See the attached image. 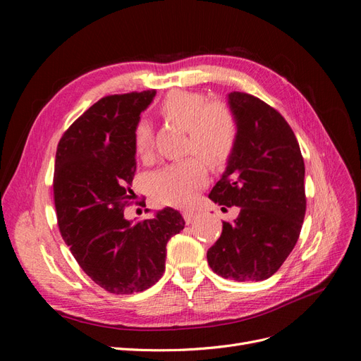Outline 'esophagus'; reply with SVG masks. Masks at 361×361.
Wrapping results in <instances>:
<instances>
[{"mask_svg":"<svg viewBox=\"0 0 361 361\" xmlns=\"http://www.w3.org/2000/svg\"><path fill=\"white\" fill-rule=\"evenodd\" d=\"M182 215H183V220L187 221V224H191L195 220V218H197V214L192 212V211H187V212H183Z\"/></svg>","mask_w":361,"mask_h":361,"instance_id":"obj_1","label":"esophagus"}]
</instances>
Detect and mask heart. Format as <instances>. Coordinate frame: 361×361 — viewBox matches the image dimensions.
Wrapping results in <instances>:
<instances>
[{
  "instance_id": "b5f03b06",
  "label": "heart",
  "mask_w": 361,
  "mask_h": 361,
  "mask_svg": "<svg viewBox=\"0 0 361 361\" xmlns=\"http://www.w3.org/2000/svg\"><path fill=\"white\" fill-rule=\"evenodd\" d=\"M169 122L187 130L185 152L200 157L207 166L220 169L232 157L238 138V120L231 108L221 102H209L203 93L176 90L167 94L159 106ZM152 129L140 120L133 130L135 155L147 159L152 155ZM206 182L203 162L187 158L152 173L147 188L157 203L170 206L188 204Z\"/></svg>"
}]
</instances>
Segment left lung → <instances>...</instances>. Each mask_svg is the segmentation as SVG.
<instances>
[{
	"label": "left lung",
	"instance_id": "8db88e82",
	"mask_svg": "<svg viewBox=\"0 0 361 361\" xmlns=\"http://www.w3.org/2000/svg\"><path fill=\"white\" fill-rule=\"evenodd\" d=\"M228 105L238 120V138L209 199L239 206V215L223 223L221 236L206 256L218 276L260 281L276 274L300 238L304 159L292 128L276 108L241 92L228 93Z\"/></svg>",
	"mask_w": 361,
	"mask_h": 361
}]
</instances>
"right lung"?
Returning <instances> with one entry per match:
<instances>
[{"label":"right lung","mask_w":361,"mask_h":361,"mask_svg":"<svg viewBox=\"0 0 361 361\" xmlns=\"http://www.w3.org/2000/svg\"><path fill=\"white\" fill-rule=\"evenodd\" d=\"M155 94L102 97L57 146L52 187L60 233L85 274L116 295L154 286L166 271L169 239L185 226L171 207L135 224L123 215L137 169L133 130Z\"/></svg>","instance_id":"obj_1"}]
</instances>
